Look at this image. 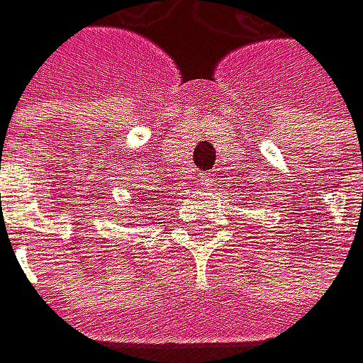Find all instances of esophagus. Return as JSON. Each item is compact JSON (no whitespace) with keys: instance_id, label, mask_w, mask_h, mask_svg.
Segmentation results:
<instances>
[{"instance_id":"34e87169","label":"esophagus","mask_w":363,"mask_h":363,"mask_svg":"<svg viewBox=\"0 0 363 363\" xmlns=\"http://www.w3.org/2000/svg\"><path fill=\"white\" fill-rule=\"evenodd\" d=\"M196 180H199V185L205 189V187H209V185H214V180H216V178H214V174H201Z\"/></svg>"}]
</instances>
